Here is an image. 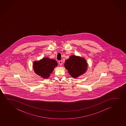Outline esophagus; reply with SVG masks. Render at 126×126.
I'll return each instance as SVG.
<instances>
[{"instance_id":"esophagus-1","label":"esophagus","mask_w":126,"mask_h":126,"mask_svg":"<svg viewBox=\"0 0 126 126\" xmlns=\"http://www.w3.org/2000/svg\"><path fill=\"white\" fill-rule=\"evenodd\" d=\"M62 61H59V64H60V65L62 66Z\"/></svg>"}]
</instances>
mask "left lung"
<instances>
[{"instance_id":"left-lung-1","label":"left lung","mask_w":126,"mask_h":126,"mask_svg":"<svg viewBox=\"0 0 126 126\" xmlns=\"http://www.w3.org/2000/svg\"><path fill=\"white\" fill-rule=\"evenodd\" d=\"M64 67L72 78H77L86 72L88 64L83 57L75 55H71L65 61Z\"/></svg>"}]
</instances>
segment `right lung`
Wrapping results in <instances>:
<instances>
[{"mask_svg": "<svg viewBox=\"0 0 126 126\" xmlns=\"http://www.w3.org/2000/svg\"><path fill=\"white\" fill-rule=\"evenodd\" d=\"M57 66L58 63L55 59L43 58L39 61H34L33 67L35 73L44 79H47L50 77Z\"/></svg>", "mask_w": 126, "mask_h": 126, "instance_id": "1", "label": "right lung"}]
</instances>
